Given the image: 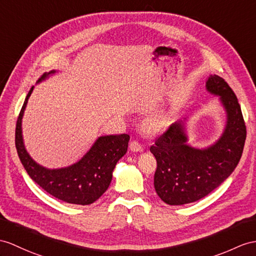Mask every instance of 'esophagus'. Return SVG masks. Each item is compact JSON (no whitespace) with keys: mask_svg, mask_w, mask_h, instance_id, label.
I'll list each match as a JSON object with an SVG mask.
<instances>
[{"mask_svg":"<svg viewBox=\"0 0 256 256\" xmlns=\"http://www.w3.org/2000/svg\"><path fill=\"white\" fill-rule=\"evenodd\" d=\"M129 148L134 152H142L143 151V146L140 144L138 141H136V140H134V141L129 143Z\"/></svg>","mask_w":256,"mask_h":256,"instance_id":"34e87169","label":"esophagus"}]
</instances>
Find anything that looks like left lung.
Listing matches in <instances>:
<instances>
[{
	"label": "left lung",
	"mask_w": 256,
	"mask_h": 256,
	"mask_svg": "<svg viewBox=\"0 0 256 256\" xmlns=\"http://www.w3.org/2000/svg\"><path fill=\"white\" fill-rule=\"evenodd\" d=\"M205 86L220 98L226 112L220 139L204 148L191 146L184 118L174 122L150 148L158 162L154 188L166 204L184 205L206 196L232 175L241 158L246 128L238 98L217 74H210Z\"/></svg>",
	"instance_id": "8db88e82"
}]
</instances>
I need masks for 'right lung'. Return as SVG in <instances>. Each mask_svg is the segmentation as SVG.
<instances>
[{"label": "right lung", "mask_w": 256, "mask_h": 256, "mask_svg": "<svg viewBox=\"0 0 256 256\" xmlns=\"http://www.w3.org/2000/svg\"><path fill=\"white\" fill-rule=\"evenodd\" d=\"M55 72L51 70L43 74L38 82ZM34 88L28 92L16 124L15 144L24 168L36 184L60 201L79 205L96 202L108 190L117 162L127 152L129 134L98 136L89 151L70 166L53 170L42 166L30 156L22 139V116Z\"/></svg>", "instance_id": "1"}]
</instances>
